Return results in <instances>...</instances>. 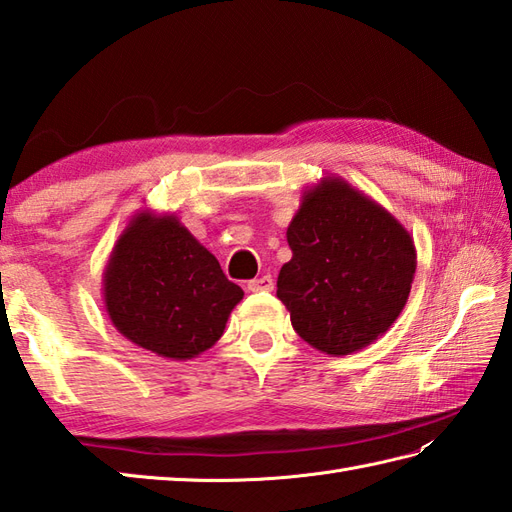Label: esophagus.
<instances>
[{
	"instance_id": "34e87169",
	"label": "esophagus",
	"mask_w": 512,
	"mask_h": 512,
	"mask_svg": "<svg viewBox=\"0 0 512 512\" xmlns=\"http://www.w3.org/2000/svg\"><path fill=\"white\" fill-rule=\"evenodd\" d=\"M246 288L250 292H270V290L275 288V281H273V277H270V275H262V277H257V279H250L248 284H246Z\"/></svg>"
}]
</instances>
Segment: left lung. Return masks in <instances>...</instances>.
<instances>
[{"mask_svg":"<svg viewBox=\"0 0 512 512\" xmlns=\"http://www.w3.org/2000/svg\"><path fill=\"white\" fill-rule=\"evenodd\" d=\"M286 237L292 259L279 270L277 297L314 350L352 354L394 325L418 262L413 237L385 206L325 176L303 191Z\"/></svg>","mask_w":512,"mask_h":512,"instance_id":"1","label":"left lung"}]
</instances>
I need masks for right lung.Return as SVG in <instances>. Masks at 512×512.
Segmentation results:
<instances>
[{
	"label": "right lung",
	"mask_w": 512,
	"mask_h": 512,
	"mask_svg": "<svg viewBox=\"0 0 512 512\" xmlns=\"http://www.w3.org/2000/svg\"><path fill=\"white\" fill-rule=\"evenodd\" d=\"M242 297L176 213L136 211L103 270L114 328L169 361H189L220 341Z\"/></svg>",
	"instance_id": "right-lung-1"
}]
</instances>
